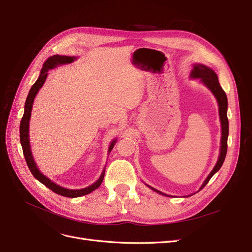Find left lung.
<instances>
[{
    "label": "left lung",
    "mask_w": 252,
    "mask_h": 252,
    "mask_svg": "<svg viewBox=\"0 0 252 252\" xmlns=\"http://www.w3.org/2000/svg\"><path fill=\"white\" fill-rule=\"evenodd\" d=\"M190 77L193 79H200V82H202L204 85H206L211 91L214 95H215L217 101H218V106H219V116H220V121H221V129H222V136H221V146H220V154L218 161L214 167V169L211 171L208 178L204 181L202 186L200 187V190L206 186L209 181L211 180L212 176L215 174L220 168L225 160V156L227 152V137H228V119H227V97L224 90H223L220 86L218 77L216 72L214 71L212 68L206 66L203 64H194L193 65V69L190 73ZM150 187V186H148ZM152 190L156 191L157 193H160L162 195H166V196H169V195L164 194L160 191L156 190L153 187H150Z\"/></svg>",
    "instance_id": "left-lung-1"
}]
</instances>
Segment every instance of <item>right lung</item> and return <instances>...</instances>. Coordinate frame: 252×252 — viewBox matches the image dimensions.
<instances>
[{"mask_svg": "<svg viewBox=\"0 0 252 252\" xmlns=\"http://www.w3.org/2000/svg\"><path fill=\"white\" fill-rule=\"evenodd\" d=\"M76 59H77V57H69V56H60V55H54V56H52V57L46 59V61L43 63V66L41 68L39 78L37 79V81L33 84V86L31 87V89L29 91V94H28V96H27L26 104H25V112H24V115H23V118L21 120V126H20V138H21V144H22V147H23V153H24V156H25L27 165H28V167H29V169L32 172L34 178L36 180H38L40 183H42L45 186V187H48L53 192L57 193L59 195H62V196L71 197V198L83 196V195L89 194L92 191H94L95 189H97L100 186L102 180H104L105 169H104V171L101 172L99 179L94 184H92L91 186H89V187L84 188V189L70 190V189L63 188V187H61V186L55 184L54 182H52L50 179L46 178L45 175H43L39 171V169L37 168L36 163L33 159L31 147H30V140H29V123H30L31 111H32L34 98L37 94V92L39 91V89L42 87V85L44 84L45 79H46V77H48V71L52 68L57 67L58 65L71 63ZM115 143H116V139L111 142V144L109 146L108 153H110L112 151V148L114 147Z\"/></svg>", "mask_w": 252, "mask_h": 252, "instance_id": "add662e5", "label": "right lung"}]
</instances>
